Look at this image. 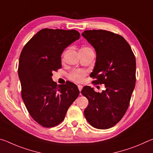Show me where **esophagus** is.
I'll use <instances>...</instances> for the list:
<instances>
[{
	"label": "esophagus",
	"instance_id": "obj_1",
	"mask_svg": "<svg viewBox=\"0 0 153 153\" xmlns=\"http://www.w3.org/2000/svg\"><path fill=\"white\" fill-rule=\"evenodd\" d=\"M77 87H78V89L79 90V92H81V90L83 88V86H82V85H78V86H77Z\"/></svg>",
	"mask_w": 153,
	"mask_h": 153
}]
</instances>
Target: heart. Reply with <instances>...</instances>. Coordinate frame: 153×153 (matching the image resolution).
Here are the masks:
<instances>
[{
  "mask_svg": "<svg viewBox=\"0 0 153 153\" xmlns=\"http://www.w3.org/2000/svg\"><path fill=\"white\" fill-rule=\"evenodd\" d=\"M90 50V48H87V47H83L80 51H88ZM86 71L83 70H79V69H75V70L72 71L70 74L69 75V79H71L72 81L75 82L80 83L84 81L85 78V76H86Z\"/></svg>",
  "mask_w": 153,
  "mask_h": 153,
  "instance_id": "1",
  "label": "heart"
}]
</instances>
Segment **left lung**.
<instances>
[{
	"instance_id": "8db88e82",
	"label": "left lung",
	"mask_w": 153,
	"mask_h": 153,
	"mask_svg": "<svg viewBox=\"0 0 153 153\" xmlns=\"http://www.w3.org/2000/svg\"><path fill=\"white\" fill-rule=\"evenodd\" d=\"M94 48L97 59L90 77L96 84H105L102 92L84 86L88 100L84 115L90 125L105 129L116 125L125 115L136 84V58L128 42L117 33L102 30L82 33Z\"/></svg>"
}]
</instances>
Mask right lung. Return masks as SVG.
<instances>
[{"instance_id": "1", "label": "right lung", "mask_w": 153, "mask_h": 153, "mask_svg": "<svg viewBox=\"0 0 153 153\" xmlns=\"http://www.w3.org/2000/svg\"><path fill=\"white\" fill-rule=\"evenodd\" d=\"M79 36L74 30L45 28L28 41L21 53L18 75L22 99L31 117L45 128L61 123L79 96L74 83L57 85L52 76L61 68L63 51Z\"/></svg>"}]
</instances>
